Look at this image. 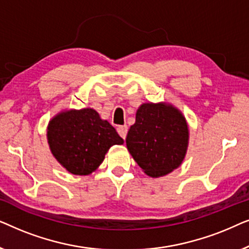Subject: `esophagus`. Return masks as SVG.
I'll list each match as a JSON object with an SVG mask.
<instances>
[{"mask_svg": "<svg viewBox=\"0 0 249 249\" xmlns=\"http://www.w3.org/2000/svg\"><path fill=\"white\" fill-rule=\"evenodd\" d=\"M127 132H128V127L127 125H119L118 127V134L121 136V138L125 139V137H127Z\"/></svg>", "mask_w": 249, "mask_h": 249, "instance_id": "34e87169", "label": "esophagus"}]
</instances>
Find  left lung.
Segmentation results:
<instances>
[{
  "mask_svg": "<svg viewBox=\"0 0 249 249\" xmlns=\"http://www.w3.org/2000/svg\"><path fill=\"white\" fill-rule=\"evenodd\" d=\"M188 125L172 105L145 103L136 113L125 142L137 164L151 177H162L181 164L188 146Z\"/></svg>",
  "mask_w": 249,
  "mask_h": 249,
  "instance_id": "1",
  "label": "left lung"
}]
</instances>
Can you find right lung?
<instances>
[{
	"instance_id": "obj_1",
	"label": "right lung",
	"mask_w": 249,
	"mask_h": 249,
	"mask_svg": "<svg viewBox=\"0 0 249 249\" xmlns=\"http://www.w3.org/2000/svg\"><path fill=\"white\" fill-rule=\"evenodd\" d=\"M47 141L52 154L72 175L87 176L103 162L108 148L124 139L93 108L70 110L50 121Z\"/></svg>"
}]
</instances>
